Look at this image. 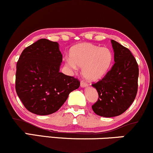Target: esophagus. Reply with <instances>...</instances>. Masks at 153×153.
I'll list each match as a JSON object with an SVG mask.
<instances>
[{
    "mask_svg": "<svg viewBox=\"0 0 153 153\" xmlns=\"http://www.w3.org/2000/svg\"><path fill=\"white\" fill-rule=\"evenodd\" d=\"M80 85L82 87H86L88 86V84L86 82H84V81H81Z\"/></svg>",
    "mask_w": 153,
    "mask_h": 153,
    "instance_id": "esophagus-1",
    "label": "esophagus"
}]
</instances>
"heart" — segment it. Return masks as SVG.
I'll use <instances>...</instances> for the list:
<instances>
[{
    "label": "heart",
    "mask_w": 153,
    "mask_h": 153,
    "mask_svg": "<svg viewBox=\"0 0 153 153\" xmlns=\"http://www.w3.org/2000/svg\"><path fill=\"white\" fill-rule=\"evenodd\" d=\"M70 59L65 64L70 69L82 67V75L86 79L95 82L103 77L110 68L113 56L107 47H100L90 43H82L74 46L70 49Z\"/></svg>",
    "instance_id": "b5f03b06"
}]
</instances>
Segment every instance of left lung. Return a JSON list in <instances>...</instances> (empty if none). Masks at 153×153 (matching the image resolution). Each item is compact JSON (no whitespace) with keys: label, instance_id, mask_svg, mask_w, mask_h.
<instances>
[{"label":"left lung","instance_id":"1","mask_svg":"<svg viewBox=\"0 0 153 153\" xmlns=\"http://www.w3.org/2000/svg\"><path fill=\"white\" fill-rule=\"evenodd\" d=\"M114 63L102 79L91 85L96 88L98 100L91 106L97 115L112 117L120 115L130 107L136 97L139 68L128 48L111 41Z\"/></svg>","mask_w":153,"mask_h":153}]
</instances>
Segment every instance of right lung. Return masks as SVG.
I'll return each instance as SVG.
<instances>
[{"instance_id":"add662e5","label":"right lung","mask_w":153,"mask_h":153,"mask_svg":"<svg viewBox=\"0 0 153 153\" xmlns=\"http://www.w3.org/2000/svg\"><path fill=\"white\" fill-rule=\"evenodd\" d=\"M62 54L59 44L41 39L22 51L16 64V91L24 107L39 115L58 111L69 93L78 89V79L59 71Z\"/></svg>"}]
</instances>
